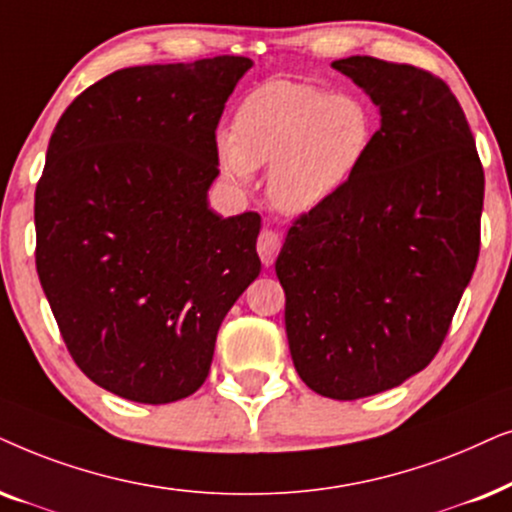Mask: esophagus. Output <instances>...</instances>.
Masks as SVG:
<instances>
[{
	"label": "esophagus",
	"instance_id": "1",
	"mask_svg": "<svg viewBox=\"0 0 512 512\" xmlns=\"http://www.w3.org/2000/svg\"><path fill=\"white\" fill-rule=\"evenodd\" d=\"M281 250V234L274 229H262L260 238H257V252H260L264 267H271Z\"/></svg>",
	"mask_w": 512,
	"mask_h": 512
}]
</instances>
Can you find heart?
Wrapping results in <instances>:
<instances>
[{
	"instance_id": "heart-1",
	"label": "heart",
	"mask_w": 512,
	"mask_h": 512,
	"mask_svg": "<svg viewBox=\"0 0 512 512\" xmlns=\"http://www.w3.org/2000/svg\"><path fill=\"white\" fill-rule=\"evenodd\" d=\"M377 119L356 93L299 81H269L241 102L220 159L234 180L269 167V196L288 213H309L349 185L370 154Z\"/></svg>"
}]
</instances>
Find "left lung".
Masks as SVG:
<instances>
[{"label":"left lung","instance_id":"obj_1","mask_svg":"<svg viewBox=\"0 0 512 512\" xmlns=\"http://www.w3.org/2000/svg\"><path fill=\"white\" fill-rule=\"evenodd\" d=\"M332 67L370 95L381 126L349 185L292 222L276 276L297 374L356 400L440 351L478 264L485 170L440 77L372 56Z\"/></svg>","mask_w":512,"mask_h":512}]
</instances>
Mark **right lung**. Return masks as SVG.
Instances as JSON below:
<instances>
[{
  "label": "right lung",
  "mask_w": 512,
  "mask_h": 512,
  "mask_svg": "<svg viewBox=\"0 0 512 512\" xmlns=\"http://www.w3.org/2000/svg\"><path fill=\"white\" fill-rule=\"evenodd\" d=\"M250 67H126L53 128L34 192L39 281L79 370L133 403L199 391L224 316L260 276V215L208 208L217 124Z\"/></svg>",
  "instance_id": "add662e5"
}]
</instances>
